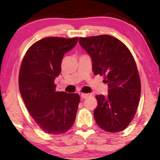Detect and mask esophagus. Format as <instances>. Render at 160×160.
Instances as JSON below:
<instances>
[{
    "label": "esophagus",
    "instance_id": "obj_1",
    "mask_svg": "<svg viewBox=\"0 0 160 160\" xmlns=\"http://www.w3.org/2000/svg\"><path fill=\"white\" fill-rule=\"evenodd\" d=\"M89 95H90V94H89V93H81L80 96H81V98L82 99H84V98H88V97H89Z\"/></svg>",
    "mask_w": 160,
    "mask_h": 160
}]
</instances>
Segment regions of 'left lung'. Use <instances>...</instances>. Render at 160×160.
Masks as SVG:
<instances>
[{
    "label": "left lung",
    "instance_id": "left-lung-1",
    "mask_svg": "<svg viewBox=\"0 0 160 160\" xmlns=\"http://www.w3.org/2000/svg\"><path fill=\"white\" fill-rule=\"evenodd\" d=\"M79 43L92 58L95 75L104 76L108 95H96L95 122L109 132L124 130L136 113L141 80L135 59L123 43L110 35L80 38Z\"/></svg>",
    "mask_w": 160,
    "mask_h": 160
}]
</instances>
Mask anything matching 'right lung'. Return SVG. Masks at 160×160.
Here are the masks:
<instances>
[{
    "label": "right lung",
    "mask_w": 160,
    "mask_h": 160,
    "mask_svg": "<svg viewBox=\"0 0 160 160\" xmlns=\"http://www.w3.org/2000/svg\"><path fill=\"white\" fill-rule=\"evenodd\" d=\"M78 38L50 37L34 43L24 56L19 86L32 118L45 132L65 133L74 124L80 102L77 93L56 92V78L61 72L64 55L72 49Z\"/></svg>",
    "instance_id": "add662e5"
}]
</instances>
